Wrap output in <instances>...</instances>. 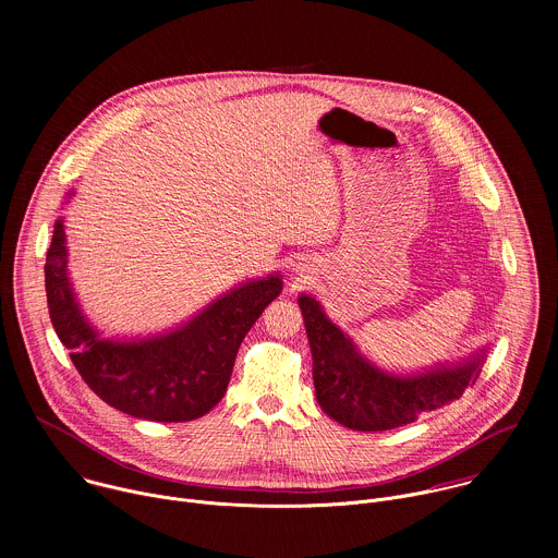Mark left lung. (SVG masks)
Wrapping results in <instances>:
<instances>
[{
    "label": "left lung",
    "instance_id": "left-lung-1",
    "mask_svg": "<svg viewBox=\"0 0 558 558\" xmlns=\"http://www.w3.org/2000/svg\"><path fill=\"white\" fill-rule=\"evenodd\" d=\"M313 355V384L320 409L351 430H390L415 422L463 395L482 373L484 351L459 364H439L417 375H392L371 364L338 329L320 302L298 298Z\"/></svg>",
    "mask_w": 558,
    "mask_h": 558
}]
</instances>
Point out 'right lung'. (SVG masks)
<instances>
[{
  "mask_svg": "<svg viewBox=\"0 0 558 558\" xmlns=\"http://www.w3.org/2000/svg\"><path fill=\"white\" fill-rule=\"evenodd\" d=\"M44 271L52 327L78 375L112 409L149 422H192L209 413L222 400L241 342L282 291L278 274L250 280L183 327L125 342L104 340L78 308L68 278L61 218Z\"/></svg>",
  "mask_w": 558,
  "mask_h": 558,
  "instance_id": "right-lung-1",
  "label": "right lung"
}]
</instances>
